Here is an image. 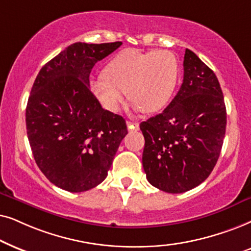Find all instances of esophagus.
Returning a JSON list of instances; mask_svg holds the SVG:
<instances>
[{
	"label": "esophagus",
	"mask_w": 251,
	"mask_h": 251,
	"mask_svg": "<svg viewBox=\"0 0 251 251\" xmlns=\"http://www.w3.org/2000/svg\"><path fill=\"white\" fill-rule=\"evenodd\" d=\"M126 124H127V127H128V129H131V131H138L139 127H140L139 123H132V122H127V123H126Z\"/></svg>",
	"instance_id": "esophagus-1"
}]
</instances>
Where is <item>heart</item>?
<instances>
[{
    "label": "heart",
    "mask_w": 251,
    "mask_h": 251,
    "mask_svg": "<svg viewBox=\"0 0 251 251\" xmlns=\"http://www.w3.org/2000/svg\"><path fill=\"white\" fill-rule=\"evenodd\" d=\"M179 78V63L169 50H124L105 66L103 76L93 79L91 91L103 108L117 112L125 92L134 108L146 113L168 104Z\"/></svg>",
    "instance_id": "obj_1"
}]
</instances>
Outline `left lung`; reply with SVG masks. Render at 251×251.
<instances>
[{"label": "left lung", "mask_w": 251, "mask_h": 251, "mask_svg": "<svg viewBox=\"0 0 251 251\" xmlns=\"http://www.w3.org/2000/svg\"><path fill=\"white\" fill-rule=\"evenodd\" d=\"M140 129L143 169L156 188L185 193L212 172L225 138L226 106L216 75L192 50L186 49L178 94Z\"/></svg>", "instance_id": "left-lung-1"}]
</instances>
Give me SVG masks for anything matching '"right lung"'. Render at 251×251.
<instances>
[{"mask_svg":"<svg viewBox=\"0 0 251 251\" xmlns=\"http://www.w3.org/2000/svg\"><path fill=\"white\" fill-rule=\"evenodd\" d=\"M122 42H76L40 70L26 106L35 163L47 179L71 193L86 192L108 176L125 119L104 110L89 89L93 66Z\"/></svg>","mask_w":251,"mask_h":251,"instance_id":"add662e5","label":"right lung"}]
</instances>
